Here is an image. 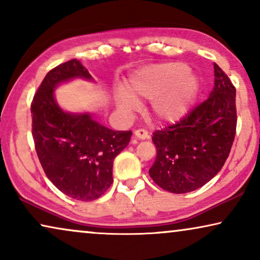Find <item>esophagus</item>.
<instances>
[{
	"mask_svg": "<svg viewBox=\"0 0 260 260\" xmlns=\"http://www.w3.org/2000/svg\"><path fill=\"white\" fill-rule=\"evenodd\" d=\"M135 136H136L137 138H140V140H148L149 133H148V130H145V129H138L135 131Z\"/></svg>",
	"mask_w": 260,
	"mask_h": 260,
	"instance_id": "esophagus-1",
	"label": "esophagus"
}]
</instances>
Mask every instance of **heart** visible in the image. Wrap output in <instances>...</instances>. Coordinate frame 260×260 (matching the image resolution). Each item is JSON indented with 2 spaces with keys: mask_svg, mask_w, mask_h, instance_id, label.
<instances>
[{
  "mask_svg": "<svg viewBox=\"0 0 260 260\" xmlns=\"http://www.w3.org/2000/svg\"><path fill=\"white\" fill-rule=\"evenodd\" d=\"M198 91V80L181 62L151 66L134 76L126 92L116 94V104L124 111H133L138 99H154L152 112L158 119L174 122L189 109Z\"/></svg>",
  "mask_w": 260,
  "mask_h": 260,
  "instance_id": "b5f03b06",
  "label": "heart"
}]
</instances>
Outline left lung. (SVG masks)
<instances>
[{
  "instance_id": "obj_1",
  "label": "left lung",
  "mask_w": 260,
  "mask_h": 260,
  "mask_svg": "<svg viewBox=\"0 0 260 260\" xmlns=\"http://www.w3.org/2000/svg\"><path fill=\"white\" fill-rule=\"evenodd\" d=\"M209 97L175 124L152 134L156 159L149 175L167 191L183 194L211 181L225 165L237 129L236 87L214 63Z\"/></svg>"
}]
</instances>
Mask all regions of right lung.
Here are the masks:
<instances>
[{"instance_id": "add662e5", "label": "right lung", "mask_w": 260, "mask_h": 260, "mask_svg": "<svg viewBox=\"0 0 260 260\" xmlns=\"http://www.w3.org/2000/svg\"><path fill=\"white\" fill-rule=\"evenodd\" d=\"M92 79L77 59L49 71L30 105L31 135L46 176L60 191L80 201L101 198L113 182V159L129 144L131 131H115L90 113H69L54 99L56 85Z\"/></svg>"}]
</instances>
